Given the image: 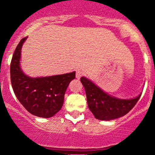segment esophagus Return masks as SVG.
Wrapping results in <instances>:
<instances>
[{
	"label": "esophagus",
	"mask_w": 155,
	"mask_h": 155,
	"mask_svg": "<svg viewBox=\"0 0 155 155\" xmlns=\"http://www.w3.org/2000/svg\"><path fill=\"white\" fill-rule=\"evenodd\" d=\"M84 74V71L81 69H78L76 71V78H80L82 75Z\"/></svg>",
	"instance_id": "obj_1"
}]
</instances>
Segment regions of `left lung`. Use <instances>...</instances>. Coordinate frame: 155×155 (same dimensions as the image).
<instances>
[{
	"mask_svg": "<svg viewBox=\"0 0 155 155\" xmlns=\"http://www.w3.org/2000/svg\"><path fill=\"white\" fill-rule=\"evenodd\" d=\"M84 87L88 108L97 120L109 121L125 116L136 105L141 92L129 99L117 98L100 88L86 77L81 78Z\"/></svg>",
	"mask_w": 155,
	"mask_h": 155,
	"instance_id": "1",
	"label": "left lung"
}]
</instances>
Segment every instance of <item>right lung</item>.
<instances>
[{
	"instance_id": "add662e5",
	"label": "right lung",
	"mask_w": 155,
	"mask_h": 155,
	"mask_svg": "<svg viewBox=\"0 0 155 155\" xmlns=\"http://www.w3.org/2000/svg\"><path fill=\"white\" fill-rule=\"evenodd\" d=\"M28 37L16 47L11 63V81L20 103L31 114L50 118L57 113L64 104V94L70 82L75 78V71L64 74L32 78L21 68V47Z\"/></svg>"
}]
</instances>
